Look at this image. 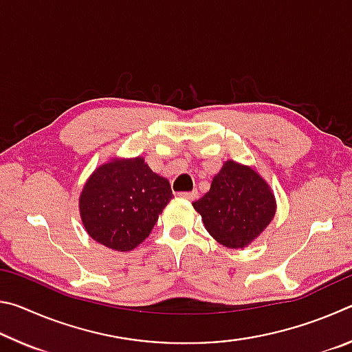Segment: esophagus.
I'll use <instances>...</instances> for the list:
<instances>
[{"label":"esophagus","mask_w":352,"mask_h":352,"mask_svg":"<svg viewBox=\"0 0 352 352\" xmlns=\"http://www.w3.org/2000/svg\"><path fill=\"white\" fill-rule=\"evenodd\" d=\"M178 197L186 199V200H194L197 197V190H190V192H178Z\"/></svg>","instance_id":"34e87169"}]
</instances>
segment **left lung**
Returning a JSON list of instances; mask_svg holds the SVG:
<instances>
[{
  "label": "left lung",
  "mask_w": 352,
  "mask_h": 352,
  "mask_svg": "<svg viewBox=\"0 0 352 352\" xmlns=\"http://www.w3.org/2000/svg\"><path fill=\"white\" fill-rule=\"evenodd\" d=\"M205 228L230 248L252 243L275 216L276 204L262 177L248 166L226 162L204 197L194 201Z\"/></svg>",
  "instance_id": "1"
}]
</instances>
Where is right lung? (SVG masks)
<instances>
[{
	"instance_id": "right-lung-1",
	"label": "right lung",
	"mask_w": 352,
	"mask_h": 352,
	"mask_svg": "<svg viewBox=\"0 0 352 352\" xmlns=\"http://www.w3.org/2000/svg\"><path fill=\"white\" fill-rule=\"evenodd\" d=\"M172 197L169 182L142 158L113 160L94 170L83 186L80 217L94 241L130 252L151 234Z\"/></svg>"
}]
</instances>
